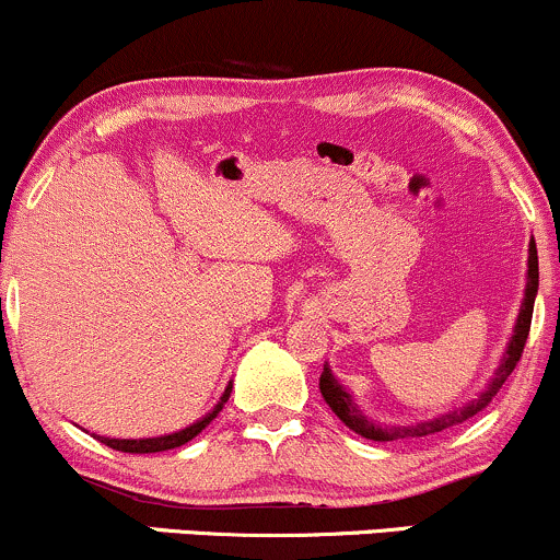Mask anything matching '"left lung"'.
Instances as JSON below:
<instances>
[{"label": "left lung", "instance_id": "8db88e82", "mask_svg": "<svg viewBox=\"0 0 560 560\" xmlns=\"http://www.w3.org/2000/svg\"><path fill=\"white\" fill-rule=\"evenodd\" d=\"M537 287H539V260H537V244H534V238H532V244H529V284H526V298H524V305H521L518 324H515V335H513V340H510V346L505 350V359H502L500 370H497L491 385L476 398V401H470L468 407L450 411V415H441L430 422H417V425H409V428H383V425H377V422L361 417V411L353 407V401H350L348 393L335 383V377H331L329 370H324L322 380H318V388H322L324 401L329 404L331 411H335V415L340 417V420L346 422L353 433H359L361 439L383 441V444L385 441L422 439V435L441 433V430L454 428V425H459V422L470 420L472 415H478V411H483L489 407L491 398L500 393L502 385H505V380L513 374L515 364L521 361V353H524V346H526V337H529V329H532V311H534V294H537Z\"/></svg>", "mask_w": 560, "mask_h": 560}]
</instances>
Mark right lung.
Returning a JSON list of instances; mask_svg holds the SVG:
<instances>
[{"mask_svg": "<svg viewBox=\"0 0 560 560\" xmlns=\"http://www.w3.org/2000/svg\"><path fill=\"white\" fill-rule=\"evenodd\" d=\"M229 396H231V385H229V388H225L223 398H220V404H218V407H214V409L210 411V415L205 417V420L194 422V425L186 428V430H180V433L162 435V439H143V441H127V439H103V435H97V441H101V444L110 446V450H116V452H130V454H151V452H167V450H175V446H183V444H188V441L194 439V435H199L201 430H205L207 425H210V422L214 420V417H218V411L223 409V404L229 401Z\"/></svg>", "mask_w": 560, "mask_h": 560, "instance_id": "1", "label": "right lung"}]
</instances>
